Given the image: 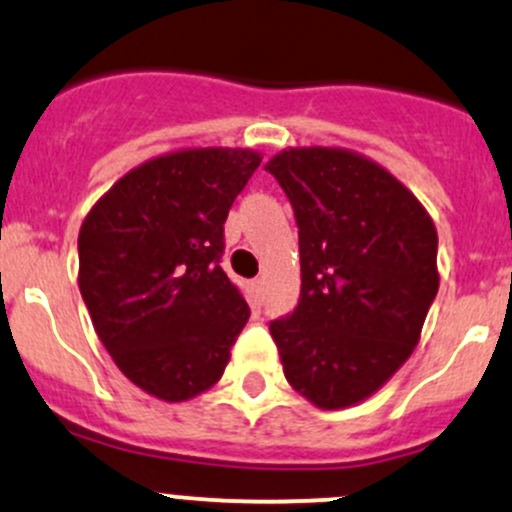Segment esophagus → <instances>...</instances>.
Returning <instances> with one entry per match:
<instances>
[{
	"label": "esophagus",
	"instance_id": "34e87169",
	"mask_svg": "<svg viewBox=\"0 0 512 512\" xmlns=\"http://www.w3.org/2000/svg\"><path fill=\"white\" fill-rule=\"evenodd\" d=\"M251 288H254V293H256V298L261 300L263 298V278H256L254 283H251Z\"/></svg>",
	"mask_w": 512,
	"mask_h": 512
}]
</instances>
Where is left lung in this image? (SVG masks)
Instances as JSON below:
<instances>
[{"label":"left lung","mask_w":512,"mask_h":512,"mask_svg":"<svg viewBox=\"0 0 512 512\" xmlns=\"http://www.w3.org/2000/svg\"><path fill=\"white\" fill-rule=\"evenodd\" d=\"M266 170L300 239V300L271 322L285 378L317 408H349L415 349L439 288L437 232L403 183L356 153L290 148Z\"/></svg>","instance_id":"left-lung-1"}]
</instances>
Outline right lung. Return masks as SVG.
Instances as JSON below:
<instances>
[{"mask_svg": "<svg viewBox=\"0 0 512 512\" xmlns=\"http://www.w3.org/2000/svg\"><path fill=\"white\" fill-rule=\"evenodd\" d=\"M261 156L192 148L126 173L78 236L80 293L119 371L168 403L222 378L249 302L222 271L224 222Z\"/></svg>", "mask_w": 512, "mask_h": 512, "instance_id": "obj_1", "label": "right lung"}]
</instances>
